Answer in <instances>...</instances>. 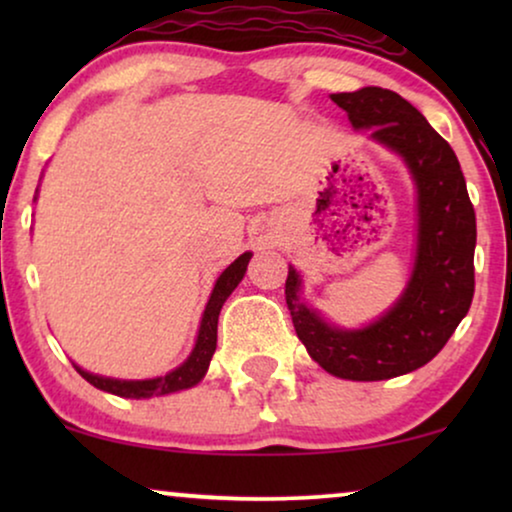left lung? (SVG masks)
<instances>
[{
  "instance_id": "8db88e82",
  "label": "left lung",
  "mask_w": 512,
  "mask_h": 512,
  "mask_svg": "<svg viewBox=\"0 0 512 512\" xmlns=\"http://www.w3.org/2000/svg\"><path fill=\"white\" fill-rule=\"evenodd\" d=\"M349 123L405 160L417 186V256L408 289L366 328L326 324L300 300V275L289 265L286 305L307 354L342 380L377 382L429 363L466 317L475 291V212L452 146L394 90L368 86L335 93Z\"/></svg>"
}]
</instances>
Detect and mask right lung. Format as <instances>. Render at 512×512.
I'll return each mask as SVG.
<instances>
[{
    "instance_id": "right-lung-1",
    "label": "right lung",
    "mask_w": 512,
    "mask_h": 512,
    "mask_svg": "<svg viewBox=\"0 0 512 512\" xmlns=\"http://www.w3.org/2000/svg\"><path fill=\"white\" fill-rule=\"evenodd\" d=\"M249 258L251 254L247 251V254H242L237 261L230 263L228 268L221 272V277L216 279L214 291L212 296H209V303L205 307V314H202L198 340H195L193 352L179 368H174L172 373H167L163 377H153V380H114V377L93 375L88 373V370L74 366L76 373H79L83 380L93 384V387L109 391V394L114 396H123V398L165 396V394H174V391L195 387V384L205 377L209 361H212V356L216 352V326H219L221 307L226 303L230 293L235 291V286L242 282L244 272H247Z\"/></svg>"
}]
</instances>
